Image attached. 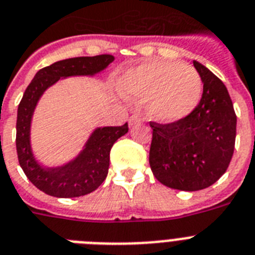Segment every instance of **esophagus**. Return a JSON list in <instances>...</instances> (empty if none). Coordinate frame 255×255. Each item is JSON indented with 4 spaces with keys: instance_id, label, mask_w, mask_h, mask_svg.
Segmentation results:
<instances>
[{
    "instance_id": "esophagus-1",
    "label": "esophagus",
    "mask_w": 255,
    "mask_h": 255,
    "mask_svg": "<svg viewBox=\"0 0 255 255\" xmlns=\"http://www.w3.org/2000/svg\"><path fill=\"white\" fill-rule=\"evenodd\" d=\"M140 123H142V118L138 114H133L129 118V127H134V126H137Z\"/></svg>"
}]
</instances>
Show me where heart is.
Here are the masks:
<instances>
[{"mask_svg": "<svg viewBox=\"0 0 255 255\" xmlns=\"http://www.w3.org/2000/svg\"><path fill=\"white\" fill-rule=\"evenodd\" d=\"M118 91L128 100H146L147 114L159 123H177L200 104L204 84L200 74L180 62L150 59L118 78Z\"/></svg>", "mask_w": 255, "mask_h": 255, "instance_id": "obj_1", "label": "heart"}]
</instances>
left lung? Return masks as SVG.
Returning <instances> with one entry per match:
<instances>
[{
  "label": "left lung",
  "mask_w": 255,
  "mask_h": 255,
  "mask_svg": "<svg viewBox=\"0 0 255 255\" xmlns=\"http://www.w3.org/2000/svg\"><path fill=\"white\" fill-rule=\"evenodd\" d=\"M204 83L196 110L171 124L150 122L153 129L149 163L154 176L172 189L194 192L210 187L232 159L237 118L223 81L193 61Z\"/></svg>",
  "instance_id": "left-lung-1"
}]
</instances>
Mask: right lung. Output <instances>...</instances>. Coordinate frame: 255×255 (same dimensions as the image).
<instances>
[{
	"mask_svg": "<svg viewBox=\"0 0 255 255\" xmlns=\"http://www.w3.org/2000/svg\"><path fill=\"white\" fill-rule=\"evenodd\" d=\"M114 61L110 54L76 57L58 61L41 68L27 87L18 106L16 153L19 164L36 188L59 198H72L97 189L108 176L110 150L115 141L128 132V124L121 127H100L92 132L83 150L72 160L58 167H44L36 160L31 147L32 117L38 100L59 79L70 76H95Z\"/></svg>",
	"mask_w": 255,
	"mask_h": 255,
	"instance_id": "obj_1",
	"label": "right lung"
}]
</instances>
